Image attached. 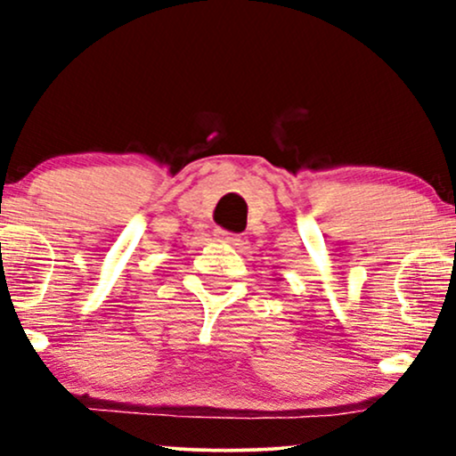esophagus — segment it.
Returning <instances> with one entry per match:
<instances>
[{"instance_id":"34e87169","label":"esophagus","mask_w":456,"mask_h":456,"mask_svg":"<svg viewBox=\"0 0 456 456\" xmlns=\"http://www.w3.org/2000/svg\"><path fill=\"white\" fill-rule=\"evenodd\" d=\"M218 235V238H223V240H227V242H232V244H240L242 242V238H240L238 233H229V232H224V229H216V232H214Z\"/></svg>"}]
</instances>
